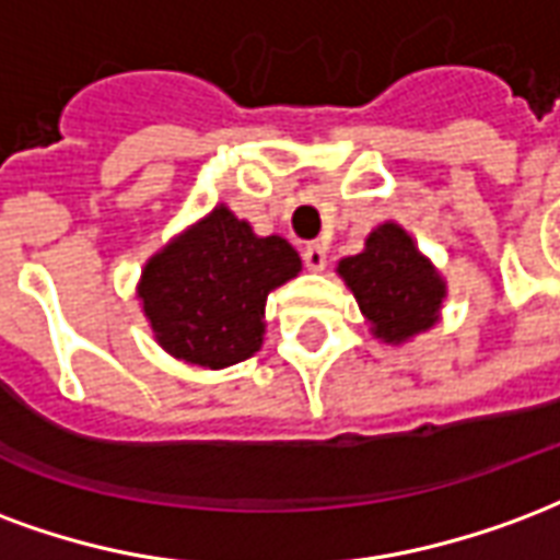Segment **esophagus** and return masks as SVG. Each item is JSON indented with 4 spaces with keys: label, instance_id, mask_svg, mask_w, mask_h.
Listing matches in <instances>:
<instances>
[{
    "label": "esophagus",
    "instance_id": "1",
    "mask_svg": "<svg viewBox=\"0 0 560 560\" xmlns=\"http://www.w3.org/2000/svg\"><path fill=\"white\" fill-rule=\"evenodd\" d=\"M304 265H307V271H325V265H328V253L322 244H307L304 247Z\"/></svg>",
    "mask_w": 560,
    "mask_h": 560
}]
</instances>
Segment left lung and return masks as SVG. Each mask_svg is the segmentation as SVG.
<instances>
[{"label": "left lung", "instance_id": "left-lung-1", "mask_svg": "<svg viewBox=\"0 0 560 560\" xmlns=\"http://www.w3.org/2000/svg\"><path fill=\"white\" fill-rule=\"evenodd\" d=\"M337 275L352 289L370 334L387 346L415 340L442 319L447 280L394 220L366 235L364 250L340 259Z\"/></svg>", "mask_w": 560, "mask_h": 560}]
</instances>
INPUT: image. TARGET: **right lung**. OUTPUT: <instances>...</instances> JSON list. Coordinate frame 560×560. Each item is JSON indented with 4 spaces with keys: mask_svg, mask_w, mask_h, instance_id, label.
<instances>
[{
    "mask_svg": "<svg viewBox=\"0 0 560 560\" xmlns=\"http://www.w3.org/2000/svg\"><path fill=\"white\" fill-rule=\"evenodd\" d=\"M298 271L289 241L256 235L220 202L142 265L137 298L163 352L223 370L262 349L265 301Z\"/></svg>",
    "mask_w": 560,
    "mask_h": 560,
    "instance_id": "add662e5",
    "label": "right lung"
}]
</instances>
